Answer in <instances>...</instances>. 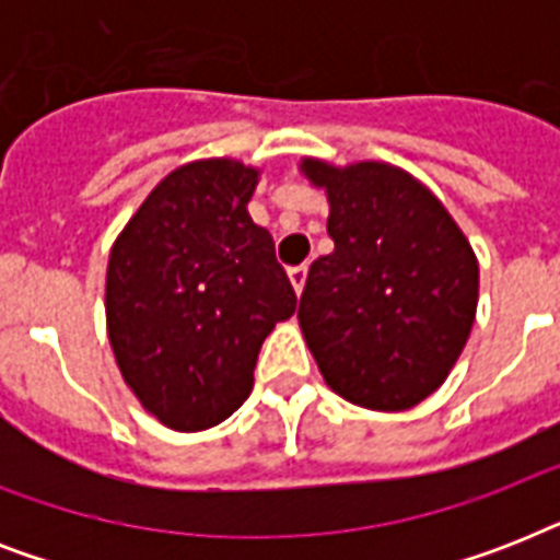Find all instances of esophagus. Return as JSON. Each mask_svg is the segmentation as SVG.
<instances>
[{"label": "esophagus", "instance_id": "esophagus-1", "mask_svg": "<svg viewBox=\"0 0 560 560\" xmlns=\"http://www.w3.org/2000/svg\"><path fill=\"white\" fill-rule=\"evenodd\" d=\"M290 284H293V290L296 293H302L305 290V281H307V264H299V267H290Z\"/></svg>", "mask_w": 560, "mask_h": 560}]
</instances>
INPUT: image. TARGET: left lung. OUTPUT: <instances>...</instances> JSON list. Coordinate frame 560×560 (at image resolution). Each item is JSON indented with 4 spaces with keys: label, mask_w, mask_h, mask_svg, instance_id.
Listing matches in <instances>:
<instances>
[{
    "label": "left lung",
    "mask_w": 560,
    "mask_h": 560,
    "mask_svg": "<svg viewBox=\"0 0 560 560\" xmlns=\"http://www.w3.org/2000/svg\"><path fill=\"white\" fill-rule=\"evenodd\" d=\"M302 174L328 197L334 253L307 270L299 325L325 383L351 404L400 412L456 366L477 319L479 264L430 188L389 162Z\"/></svg>",
    "instance_id": "8db88e82"
}]
</instances>
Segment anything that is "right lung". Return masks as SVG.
<instances>
[{
    "instance_id": "add662e5",
    "label": "right lung",
    "mask_w": 560,
    "mask_h": 560,
    "mask_svg": "<svg viewBox=\"0 0 560 560\" xmlns=\"http://www.w3.org/2000/svg\"><path fill=\"white\" fill-rule=\"evenodd\" d=\"M261 171L179 165L109 249L107 337L139 404L179 433L226 421L253 392L261 342L296 311L276 244L246 202Z\"/></svg>"
}]
</instances>
